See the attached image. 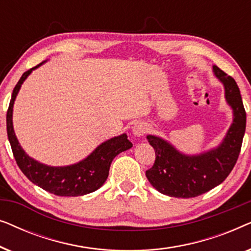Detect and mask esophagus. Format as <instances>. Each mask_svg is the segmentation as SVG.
I'll return each instance as SVG.
<instances>
[{
	"label": "esophagus",
	"mask_w": 251,
	"mask_h": 251,
	"mask_svg": "<svg viewBox=\"0 0 251 251\" xmlns=\"http://www.w3.org/2000/svg\"><path fill=\"white\" fill-rule=\"evenodd\" d=\"M147 130H149V128H147V125L144 122H137L136 125L132 126V133L137 137L144 136L147 132Z\"/></svg>",
	"instance_id": "obj_1"
}]
</instances>
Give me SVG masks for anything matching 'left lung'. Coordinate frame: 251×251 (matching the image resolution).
<instances>
[{
	"instance_id": "left-lung-1",
	"label": "left lung",
	"mask_w": 251,
	"mask_h": 251,
	"mask_svg": "<svg viewBox=\"0 0 251 251\" xmlns=\"http://www.w3.org/2000/svg\"><path fill=\"white\" fill-rule=\"evenodd\" d=\"M214 73L224 84L225 98L233 109V123L221 145L199 155H185L160 137L149 135L155 151V162L146 177L160 193L174 198H195L226 179L238 161L246 131V111L239 87L232 76L217 66Z\"/></svg>"
}]
</instances>
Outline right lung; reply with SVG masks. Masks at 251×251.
Returning a JSON list of instances; mask_svg holds the SVG:
<instances>
[{
	"label": "right lung",
	"instance_id": "add662e5",
	"mask_svg": "<svg viewBox=\"0 0 251 251\" xmlns=\"http://www.w3.org/2000/svg\"><path fill=\"white\" fill-rule=\"evenodd\" d=\"M42 64L41 63L25 72L13 89L8 113H6V132H8L13 156L23 174L33 184L43 188L44 191L58 197H78V195L89 194L102 186L108 177L109 167L113 159L121 152L131 149L132 143L128 139V136L123 133L121 136L114 137L100 144L84 160L67 167L46 166L27 155L13 131V102L23 82L32 73L33 70Z\"/></svg>",
	"mask_w": 251,
	"mask_h": 251
}]
</instances>
